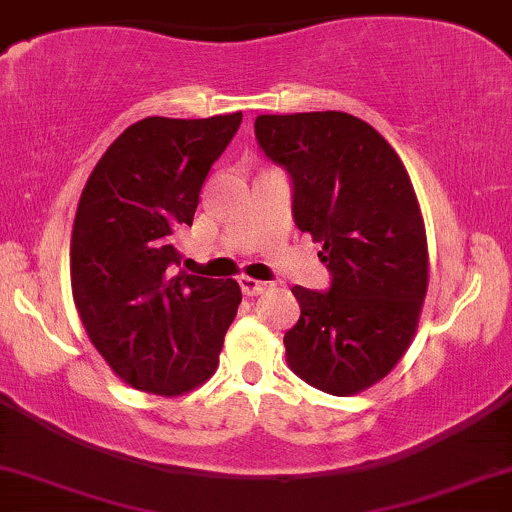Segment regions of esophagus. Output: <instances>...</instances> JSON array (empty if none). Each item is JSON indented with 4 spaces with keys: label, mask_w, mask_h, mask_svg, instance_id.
<instances>
[{
    "label": "esophagus",
    "mask_w": 512,
    "mask_h": 512,
    "mask_svg": "<svg viewBox=\"0 0 512 512\" xmlns=\"http://www.w3.org/2000/svg\"><path fill=\"white\" fill-rule=\"evenodd\" d=\"M240 289H243L245 296H257L267 289V281L252 279V276H240Z\"/></svg>",
    "instance_id": "esophagus-1"
}]
</instances>
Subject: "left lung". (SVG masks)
Listing matches in <instances>:
<instances>
[{
    "instance_id": "obj_1",
    "label": "left lung",
    "mask_w": 512,
    "mask_h": 512,
    "mask_svg": "<svg viewBox=\"0 0 512 512\" xmlns=\"http://www.w3.org/2000/svg\"><path fill=\"white\" fill-rule=\"evenodd\" d=\"M264 156L289 173L293 221L330 269L327 291L293 286L301 317L286 361L327 395L383 380L409 349L428 289L426 228L390 144L349 113L260 115Z\"/></svg>"
}]
</instances>
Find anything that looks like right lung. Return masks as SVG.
<instances>
[{"label": "right lung", "instance_id": "right-lung-1", "mask_svg": "<svg viewBox=\"0 0 512 512\" xmlns=\"http://www.w3.org/2000/svg\"><path fill=\"white\" fill-rule=\"evenodd\" d=\"M240 122L243 113L144 117L108 146L81 192L69 252L74 303L98 354L137 390L182 395L219 366L240 286L173 274V240L192 226L209 168Z\"/></svg>", "mask_w": 512, "mask_h": 512}]
</instances>
